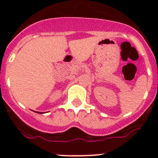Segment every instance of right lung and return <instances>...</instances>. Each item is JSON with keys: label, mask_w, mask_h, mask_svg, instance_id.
Returning <instances> with one entry per match:
<instances>
[{"label": "right lung", "mask_w": 158, "mask_h": 158, "mask_svg": "<svg viewBox=\"0 0 158 158\" xmlns=\"http://www.w3.org/2000/svg\"><path fill=\"white\" fill-rule=\"evenodd\" d=\"M35 112H36V111H35ZM37 113H40V114H43V112H38V111H37Z\"/></svg>", "instance_id": "right-lung-1"}]
</instances>
